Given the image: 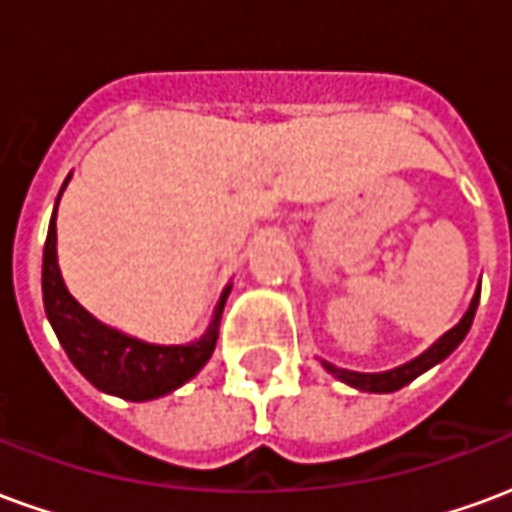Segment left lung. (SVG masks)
<instances>
[{"mask_svg":"<svg viewBox=\"0 0 512 512\" xmlns=\"http://www.w3.org/2000/svg\"><path fill=\"white\" fill-rule=\"evenodd\" d=\"M477 304H480V293L474 296L472 307L466 310V315H463L461 323H458L455 329H450V332L444 334L439 343L430 345L428 351L422 356H417L414 362H408V365L403 367H395V370H389V373H354V370H343V367H334L329 365V362H323V367H326L332 376H337L340 381H345V384L356 386V389H362V392H395L400 386L411 384L414 378L422 376V373L430 370L433 365H439L441 359H447V356L463 343L466 332L472 329Z\"/></svg>","mask_w":512,"mask_h":512,"instance_id":"1","label":"left lung"}]
</instances>
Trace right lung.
Segmentation results:
<instances>
[{"mask_svg": "<svg viewBox=\"0 0 512 512\" xmlns=\"http://www.w3.org/2000/svg\"><path fill=\"white\" fill-rule=\"evenodd\" d=\"M68 183V180H65ZM227 285L213 312V323L197 343L189 345H147L134 337L109 329L95 321L79 301L73 299L60 266H57V211L51 216L46 249H43V304L65 354L76 370L98 389L126 400H153L178 389L202 370L211 359L219 337L224 301L230 296Z\"/></svg>", "mask_w": 512, "mask_h": 512, "instance_id": "obj_1", "label": "right lung"}]
</instances>
